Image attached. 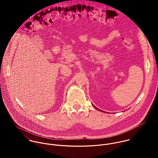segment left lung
<instances>
[{
	"instance_id": "1",
	"label": "left lung",
	"mask_w": 158,
	"mask_h": 158,
	"mask_svg": "<svg viewBox=\"0 0 158 158\" xmlns=\"http://www.w3.org/2000/svg\"><path fill=\"white\" fill-rule=\"evenodd\" d=\"M94 107H95V106H94ZM95 108H96V109H97V110H98V109H97V108H96V107H95Z\"/></svg>"
}]
</instances>
